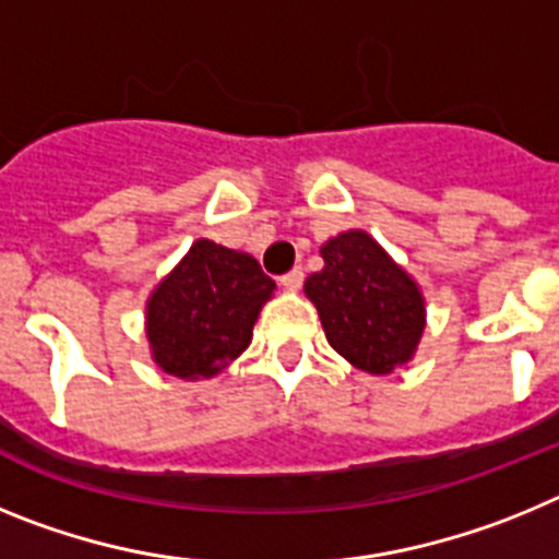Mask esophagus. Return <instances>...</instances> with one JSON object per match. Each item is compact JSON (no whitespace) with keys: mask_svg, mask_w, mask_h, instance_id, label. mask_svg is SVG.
I'll return each mask as SVG.
<instances>
[{"mask_svg":"<svg viewBox=\"0 0 559 559\" xmlns=\"http://www.w3.org/2000/svg\"><path fill=\"white\" fill-rule=\"evenodd\" d=\"M302 280H305L302 269H290L288 274L280 276V285H283V288H288V290H296L299 285H302Z\"/></svg>","mask_w":559,"mask_h":559,"instance_id":"1","label":"esophagus"}]
</instances>
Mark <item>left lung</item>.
I'll return each instance as SVG.
<instances>
[{
    "instance_id": "1",
    "label": "left lung",
    "mask_w": 559,
    "mask_h": 559,
    "mask_svg": "<svg viewBox=\"0 0 559 559\" xmlns=\"http://www.w3.org/2000/svg\"><path fill=\"white\" fill-rule=\"evenodd\" d=\"M322 257L324 269L308 276L305 294L330 347L372 374L406 364L426 328L417 283L360 229L328 240Z\"/></svg>"
}]
</instances>
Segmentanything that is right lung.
I'll return each mask as SVG.
<instances>
[{
    "label": "right lung",
    "instance_id": "obj_1",
    "mask_svg": "<svg viewBox=\"0 0 559 559\" xmlns=\"http://www.w3.org/2000/svg\"><path fill=\"white\" fill-rule=\"evenodd\" d=\"M274 280L254 257L199 240L147 302L153 360L176 378H212L249 347Z\"/></svg>",
    "mask_w": 559,
    "mask_h": 559
}]
</instances>
